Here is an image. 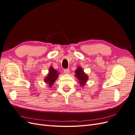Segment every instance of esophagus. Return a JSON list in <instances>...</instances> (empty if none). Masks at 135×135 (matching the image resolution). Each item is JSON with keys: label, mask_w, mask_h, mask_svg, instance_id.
<instances>
[{"label": "esophagus", "mask_w": 135, "mask_h": 135, "mask_svg": "<svg viewBox=\"0 0 135 135\" xmlns=\"http://www.w3.org/2000/svg\"><path fill=\"white\" fill-rule=\"evenodd\" d=\"M64 73H65V74H69V72H70V70H69V69H64Z\"/></svg>", "instance_id": "1"}]
</instances>
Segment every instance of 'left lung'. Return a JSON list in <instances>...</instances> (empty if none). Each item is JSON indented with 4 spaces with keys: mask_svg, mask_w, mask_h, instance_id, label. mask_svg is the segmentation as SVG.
Segmentation results:
<instances>
[{
    "mask_svg": "<svg viewBox=\"0 0 135 135\" xmlns=\"http://www.w3.org/2000/svg\"><path fill=\"white\" fill-rule=\"evenodd\" d=\"M75 76L78 79L79 83L80 85V86L83 87L86 84L87 80H88V76L84 72L83 69L80 66L77 68L76 70L75 71Z\"/></svg>",
    "mask_w": 135,
    "mask_h": 135,
    "instance_id": "obj_1",
    "label": "left lung"
}]
</instances>
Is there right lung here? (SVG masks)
I'll return each mask as SVG.
<instances>
[{
  "label": "right lung",
  "instance_id": "obj_1",
  "mask_svg": "<svg viewBox=\"0 0 135 135\" xmlns=\"http://www.w3.org/2000/svg\"><path fill=\"white\" fill-rule=\"evenodd\" d=\"M60 73L55 69L52 66H51L49 69V71L47 75L45 77L44 82L48 84L49 87H52V85L55 82V81L57 79V78Z\"/></svg>",
  "mask_w": 135,
  "mask_h": 135
}]
</instances>
